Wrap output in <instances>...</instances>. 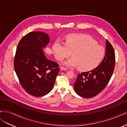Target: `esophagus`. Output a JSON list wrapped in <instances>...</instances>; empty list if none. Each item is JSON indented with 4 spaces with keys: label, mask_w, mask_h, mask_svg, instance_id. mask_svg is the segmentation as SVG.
I'll return each mask as SVG.
<instances>
[{
    "label": "esophagus",
    "mask_w": 127,
    "mask_h": 127,
    "mask_svg": "<svg viewBox=\"0 0 127 127\" xmlns=\"http://www.w3.org/2000/svg\"><path fill=\"white\" fill-rule=\"evenodd\" d=\"M60 70H67V69L66 68H64V67H61L60 68Z\"/></svg>",
    "instance_id": "1"
}]
</instances>
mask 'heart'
<instances>
[{
  "mask_svg": "<svg viewBox=\"0 0 127 127\" xmlns=\"http://www.w3.org/2000/svg\"><path fill=\"white\" fill-rule=\"evenodd\" d=\"M56 59L61 61L70 56L63 64L68 67H77L83 71L94 69L100 64L104 56V49L92 37L84 34H71L66 43L56 41L53 46Z\"/></svg>",
  "mask_w": 127,
  "mask_h": 127,
  "instance_id": "heart-1",
  "label": "heart"
}]
</instances>
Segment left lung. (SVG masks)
Returning <instances> with one entry per match:
<instances>
[{
  "label": "left lung",
  "instance_id": "obj_1",
  "mask_svg": "<svg viewBox=\"0 0 127 127\" xmlns=\"http://www.w3.org/2000/svg\"><path fill=\"white\" fill-rule=\"evenodd\" d=\"M115 66V53L112 45L106 40L105 57L98 66L78 75L74 83L76 93L84 98L95 96L102 91L112 77Z\"/></svg>",
  "mask_w": 127,
  "mask_h": 127
}]
</instances>
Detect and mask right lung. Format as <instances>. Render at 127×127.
<instances>
[{"mask_svg":"<svg viewBox=\"0 0 127 127\" xmlns=\"http://www.w3.org/2000/svg\"><path fill=\"white\" fill-rule=\"evenodd\" d=\"M50 37L42 32H31L18 43L14 66L21 85L27 93L40 97L48 94L59 72L57 63L47 59L43 49Z\"/></svg>","mask_w":127,"mask_h":127,"instance_id":"right-lung-1","label":"right lung"}]
</instances>
